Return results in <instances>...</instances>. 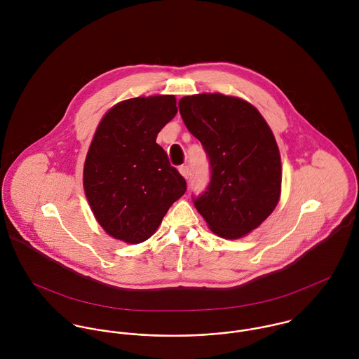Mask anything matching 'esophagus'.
Instances as JSON below:
<instances>
[{"label": "esophagus", "mask_w": 359, "mask_h": 359, "mask_svg": "<svg viewBox=\"0 0 359 359\" xmlns=\"http://www.w3.org/2000/svg\"><path fill=\"white\" fill-rule=\"evenodd\" d=\"M180 172H181V175H182L185 180H188L189 175H191V171H189V167H188V165H181V167H180Z\"/></svg>", "instance_id": "obj_1"}]
</instances>
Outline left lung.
<instances>
[{
	"mask_svg": "<svg viewBox=\"0 0 359 359\" xmlns=\"http://www.w3.org/2000/svg\"><path fill=\"white\" fill-rule=\"evenodd\" d=\"M178 107L211 170L208 187L194 198L195 207L215 235H248L280 198V154L269 126L253 104L222 94L184 97Z\"/></svg>",
	"mask_w": 359,
	"mask_h": 359,
	"instance_id": "8db88e82",
	"label": "left lung"
}]
</instances>
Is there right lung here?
Returning a JSON list of instances; mask_svg holds the SVG:
<instances>
[{"mask_svg":"<svg viewBox=\"0 0 359 359\" xmlns=\"http://www.w3.org/2000/svg\"><path fill=\"white\" fill-rule=\"evenodd\" d=\"M174 95L138 97L103 116L84 163L83 184L107 235L137 245L149 239L187 181L156 144L177 114Z\"/></svg>","mask_w":359,"mask_h":359,"instance_id":"obj_1","label":"right lung"}]
</instances>
